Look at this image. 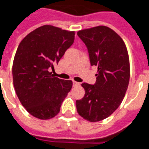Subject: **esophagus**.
<instances>
[{
  "mask_svg": "<svg viewBox=\"0 0 149 149\" xmlns=\"http://www.w3.org/2000/svg\"><path fill=\"white\" fill-rule=\"evenodd\" d=\"M79 83L75 82V81H74V82H73V86H74V87H77V86H79Z\"/></svg>",
  "mask_w": 149,
  "mask_h": 149,
  "instance_id": "1",
  "label": "esophagus"
}]
</instances>
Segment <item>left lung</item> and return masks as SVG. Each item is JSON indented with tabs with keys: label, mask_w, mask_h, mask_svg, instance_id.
I'll return each instance as SVG.
<instances>
[{
	"label": "left lung",
	"mask_w": 149,
	"mask_h": 149,
	"mask_svg": "<svg viewBox=\"0 0 149 149\" xmlns=\"http://www.w3.org/2000/svg\"><path fill=\"white\" fill-rule=\"evenodd\" d=\"M77 34L88 48L91 65L98 66L96 84H82L85 94L76 100L77 112L87 121L100 122L119 107L127 90V49L123 39L105 26L81 30Z\"/></svg>",
	"instance_id": "8db88e82"
}]
</instances>
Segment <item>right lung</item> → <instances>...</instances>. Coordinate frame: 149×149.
Wrapping results in <instances>:
<instances>
[{"instance_id": "obj_1", "label": "right lung", "mask_w": 149, "mask_h": 149, "mask_svg": "<svg viewBox=\"0 0 149 149\" xmlns=\"http://www.w3.org/2000/svg\"><path fill=\"white\" fill-rule=\"evenodd\" d=\"M74 40V31L44 25L30 32L18 45L12 67L14 87L22 106L35 118H54L72 88V81L53 77L50 70Z\"/></svg>"}]
</instances>
